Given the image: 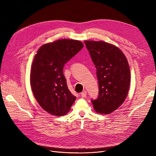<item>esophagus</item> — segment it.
<instances>
[{
	"label": "esophagus",
	"instance_id": "esophagus-1",
	"mask_svg": "<svg viewBox=\"0 0 156 156\" xmlns=\"http://www.w3.org/2000/svg\"><path fill=\"white\" fill-rule=\"evenodd\" d=\"M87 91L86 90H84V91H83L81 93V96L82 98H85L87 96Z\"/></svg>",
	"mask_w": 156,
	"mask_h": 156
}]
</instances>
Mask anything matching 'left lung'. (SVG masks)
I'll use <instances>...</instances> for the list:
<instances>
[{
    "instance_id": "8db88e82",
    "label": "left lung",
    "mask_w": 156,
    "mask_h": 156,
    "mask_svg": "<svg viewBox=\"0 0 156 156\" xmlns=\"http://www.w3.org/2000/svg\"><path fill=\"white\" fill-rule=\"evenodd\" d=\"M96 68L98 97L92 103L98 113L110 114L125 101L130 85L127 58L116 46L103 41H84Z\"/></svg>"
}]
</instances>
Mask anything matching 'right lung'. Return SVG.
<instances>
[{"label":"right lung","mask_w":156,"mask_h":156,"mask_svg":"<svg viewBox=\"0 0 156 156\" xmlns=\"http://www.w3.org/2000/svg\"><path fill=\"white\" fill-rule=\"evenodd\" d=\"M81 41L61 39L41 45L32 64L30 85L36 101L54 116L68 113L76 97L63 74L64 64L83 48Z\"/></svg>","instance_id":"add662e5"}]
</instances>
